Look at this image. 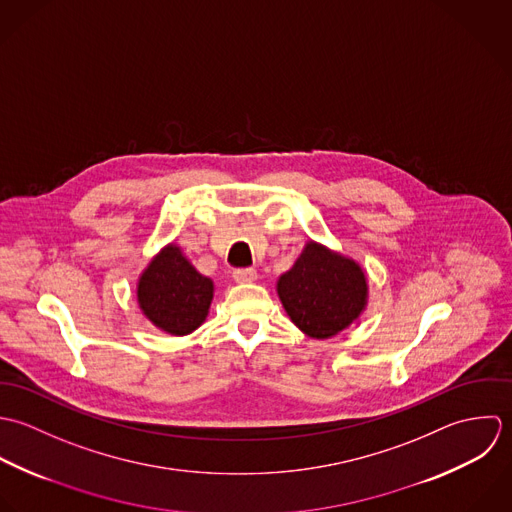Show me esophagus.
<instances>
[{
  "mask_svg": "<svg viewBox=\"0 0 512 512\" xmlns=\"http://www.w3.org/2000/svg\"><path fill=\"white\" fill-rule=\"evenodd\" d=\"M233 279L237 283H253L257 279V271L253 267H245V269H235L233 271Z\"/></svg>",
  "mask_w": 512,
  "mask_h": 512,
  "instance_id": "esophagus-1",
  "label": "esophagus"
}]
</instances>
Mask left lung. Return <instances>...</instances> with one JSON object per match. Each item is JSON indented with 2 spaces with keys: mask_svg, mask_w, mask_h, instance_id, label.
<instances>
[{
  "mask_svg": "<svg viewBox=\"0 0 512 512\" xmlns=\"http://www.w3.org/2000/svg\"><path fill=\"white\" fill-rule=\"evenodd\" d=\"M277 293L291 320L320 340L348 328L368 303L362 267L314 241L307 243L293 269L279 277Z\"/></svg>",
  "mask_w": 512,
  "mask_h": 512,
  "instance_id": "left-lung-1",
  "label": "left lung"
}]
</instances>
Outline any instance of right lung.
Here are the masks:
<instances>
[{"mask_svg":"<svg viewBox=\"0 0 512 512\" xmlns=\"http://www.w3.org/2000/svg\"><path fill=\"white\" fill-rule=\"evenodd\" d=\"M136 297L154 326L184 336L202 326L213 299V281L198 273L182 249L170 243L140 275Z\"/></svg>","mask_w":512,"mask_h":512,"instance_id":"1","label":"right lung"}]
</instances>
